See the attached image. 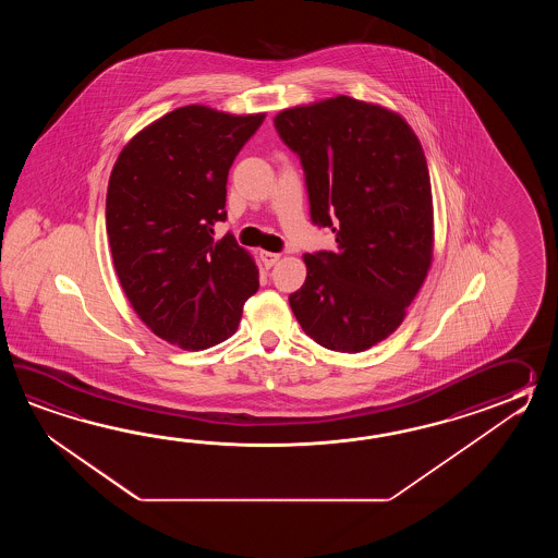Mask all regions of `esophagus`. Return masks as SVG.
<instances>
[{"instance_id": "34e87169", "label": "esophagus", "mask_w": 558, "mask_h": 558, "mask_svg": "<svg viewBox=\"0 0 558 558\" xmlns=\"http://www.w3.org/2000/svg\"><path fill=\"white\" fill-rule=\"evenodd\" d=\"M259 255H262L263 265H265L267 269L274 267L275 263L279 262V257H281L279 253H271V251H262Z\"/></svg>"}]
</instances>
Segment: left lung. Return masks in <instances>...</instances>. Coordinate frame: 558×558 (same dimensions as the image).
<instances>
[{
    "label": "left lung",
    "mask_w": 558,
    "mask_h": 558,
    "mask_svg": "<svg viewBox=\"0 0 558 558\" xmlns=\"http://www.w3.org/2000/svg\"><path fill=\"white\" fill-rule=\"evenodd\" d=\"M296 154L313 226L337 250L305 255L307 279L289 295L320 347L359 353L404 319L433 259V197L423 147L401 116L339 95L274 119Z\"/></svg>",
    "instance_id": "1"
}]
</instances>
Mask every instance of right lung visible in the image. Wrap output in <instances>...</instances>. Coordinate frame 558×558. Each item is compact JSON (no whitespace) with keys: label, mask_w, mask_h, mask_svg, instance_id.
Here are the masks:
<instances>
[{"label":"right lung","mask_w":558,"mask_h":558,"mask_svg":"<svg viewBox=\"0 0 558 558\" xmlns=\"http://www.w3.org/2000/svg\"><path fill=\"white\" fill-rule=\"evenodd\" d=\"M265 113L185 106L131 140L109 178L106 229L119 283L151 331L199 351L238 331L259 271L226 221L227 175Z\"/></svg>","instance_id":"obj_1"}]
</instances>
